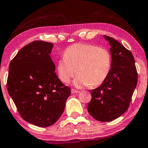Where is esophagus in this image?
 I'll use <instances>...</instances> for the list:
<instances>
[{
    "mask_svg": "<svg viewBox=\"0 0 148 148\" xmlns=\"http://www.w3.org/2000/svg\"><path fill=\"white\" fill-rule=\"evenodd\" d=\"M79 91L75 90V89H71V94H76V93H78Z\"/></svg>",
    "mask_w": 148,
    "mask_h": 148,
    "instance_id": "esophagus-1",
    "label": "esophagus"
}]
</instances>
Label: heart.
I'll return each mask as SVG.
<instances>
[{"mask_svg": "<svg viewBox=\"0 0 148 148\" xmlns=\"http://www.w3.org/2000/svg\"><path fill=\"white\" fill-rule=\"evenodd\" d=\"M112 56L106 48L90 44H75L66 48L57 64L58 76L61 82H73L76 88L102 84L110 73Z\"/></svg>", "mask_w": 148, "mask_h": 148, "instance_id": "1", "label": "heart"}]
</instances>
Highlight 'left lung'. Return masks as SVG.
<instances>
[{"mask_svg":"<svg viewBox=\"0 0 148 148\" xmlns=\"http://www.w3.org/2000/svg\"><path fill=\"white\" fill-rule=\"evenodd\" d=\"M104 38L110 46L112 66L106 79L91 90L88 110L96 120L109 122L128 109L137 84V73L132 53L114 38Z\"/></svg>","mask_w":148,"mask_h":148,"instance_id":"8db88e82","label":"left lung"}]
</instances>
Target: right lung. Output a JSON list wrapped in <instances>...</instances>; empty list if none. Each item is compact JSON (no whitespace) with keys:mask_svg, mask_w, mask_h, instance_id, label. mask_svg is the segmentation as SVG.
Here are the masks:
<instances>
[{"mask_svg":"<svg viewBox=\"0 0 148 148\" xmlns=\"http://www.w3.org/2000/svg\"><path fill=\"white\" fill-rule=\"evenodd\" d=\"M53 44L34 41L18 52L9 66L7 90L27 122L47 127L64 112L71 90L56 75L51 54Z\"/></svg>","mask_w":148,"mask_h":148,"instance_id":"obj_1","label":"right lung"}]
</instances>
